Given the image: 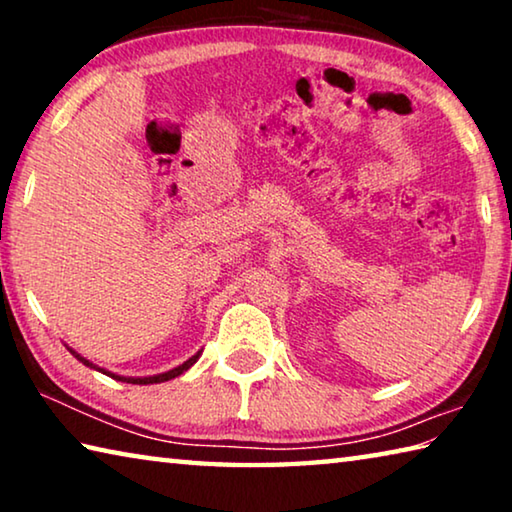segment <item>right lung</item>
I'll return each instance as SVG.
<instances>
[{
  "label": "right lung",
  "mask_w": 512,
  "mask_h": 512,
  "mask_svg": "<svg viewBox=\"0 0 512 512\" xmlns=\"http://www.w3.org/2000/svg\"><path fill=\"white\" fill-rule=\"evenodd\" d=\"M69 352H72L74 357L79 359V361H83L85 366H90V368H97V366H94V363H90L88 359H83L81 354H76L74 350H69ZM198 357H201V352L194 354L192 359H187V361L183 363V366L173 368V370H169V372H162V375H153V377H119V375H115V372H108V370H103V368H99V370L103 372V375H110L112 379H117V381H126V384H140V386H146V384H160V381H169V379H173V377L183 375L185 370H189V368L194 366V363H196V359H198Z\"/></svg>",
  "instance_id": "add662e5"
}]
</instances>
